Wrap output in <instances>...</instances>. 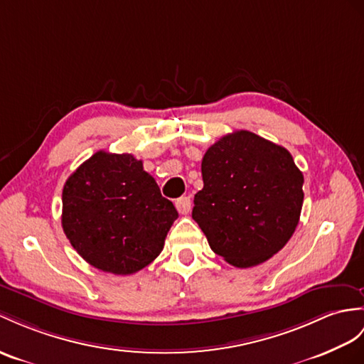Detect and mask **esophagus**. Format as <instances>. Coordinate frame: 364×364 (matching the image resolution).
Instances as JSON below:
<instances>
[{"label": "esophagus", "mask_w": 364, "mask_h": 364, "mask_svg": "<svg viewBox=\"0 0 364 364\" xmlns=\"http://www.w3.org/2000/svg\"><path fill=\"white\" fill-rule=\"evenodd\" d=\"M176 208L177 211L181 213V215H187L191 210V200L188 196H182L176 200Z\"/></svg>", "instance_id": "esophagus-1"}]
</instances>
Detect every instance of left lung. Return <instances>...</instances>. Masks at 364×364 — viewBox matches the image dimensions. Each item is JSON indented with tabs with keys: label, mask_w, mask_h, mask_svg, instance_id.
<instances>
[{
	"label": "left lung",
	"mask_w": 364,
	"mask_h": 364,
	"mask_svg": "<svg viewBox=\"0 0 364 364\" xmlns=\"http://www.w3.org/2000/svg\"><path fill=\"white\" fill-rule=\"evenodd\" d=\"M200 170L193 219L213 252L247 269L287 244L303 208L304 177L284 146L235 131L207 149Z\"/></svg>",
	"instance_id": "obj_1"
}]
</instances>
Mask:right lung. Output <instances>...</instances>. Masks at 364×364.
<instances>
[{
	"label": "right lung",
	"mask_w": 364,
	"mask_h": 364,
	"mask_svg": "<svg viewBox=\"0 0 364 364\" xmlns=\"http://www.w3.org/2000/svg\"><path fill=\"white\" fill-rule=\"evenodd\" d=\"M63 232L92 267L131 274L161 255L177 211L132 154L97 151L63 187Z\"/></svg>",
	"instance_id": "obj_1"
}]
</instances>
